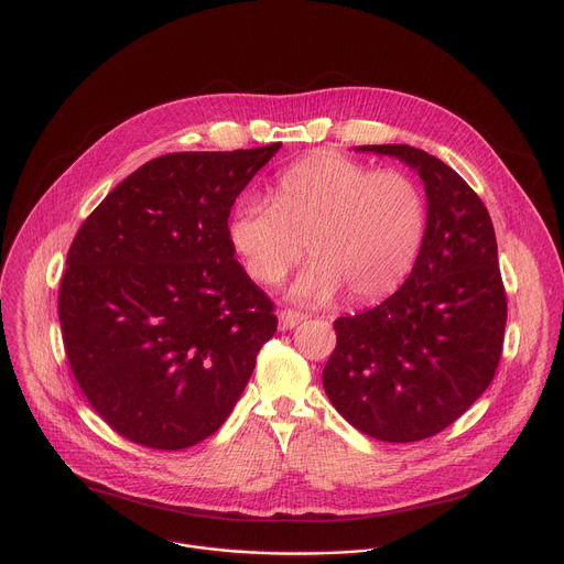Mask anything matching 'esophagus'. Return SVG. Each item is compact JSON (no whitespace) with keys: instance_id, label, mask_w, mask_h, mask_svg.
I'll return each instance as SVG.
<instances>
[{"instance_id":"1","label":"esophagus","mask_w":564,"mask_h":564,"mask_svg":"<svg viewBox=\"0 0 564 564\" xmlns=\"http://www.w3.org/2000/svg\"><path fill=\"white\" fill-rule=\"evenodd\" d=\"M278 319H280V330H289V328H295L304 319V315L297 311H280Z\"/></svg>"}]
</instances>
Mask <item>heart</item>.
<instances>
[{
	"label": "heart",
	"instance_id": "b5f03b06",
	"mask_svg": "<svg viewBox=\"0 0 564 564\" xmlns=\"http://www.w3.org/2000/svg\"><path fill=\"white\" fill-rule=\"evenodd\" d=\"M423 236L419 185L341 154L293 163L273 185V203L242 198L229 218L231 247L260 284H278L306 245L313 264L291 289L306 304H324L339 289L355 304L390 295L414 267Z\"/></svg>",
	"mask_w": 564,
	"mask_h": 564
}]
</instances>
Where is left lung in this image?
I'll return each mask as SVG.
<instances>
[{"label": "left lung", "instance_id": "8db88e82", "mask_svg": "<svg viewBox=\"0 0 564 564\" xmlns=\"http://www.w3.org/2000/svg\"><path fill=\"white\" fill-rule=\"evenodd\" d=\"M410 165L427 196L425 236L397 293L335 319L322 381L359 432L412 443L454 423L491 383L507 322L491 218L443 161L410 145H359Z\"/></svg>", "mask_w": 564, "mask_h": 564}]
</instances>
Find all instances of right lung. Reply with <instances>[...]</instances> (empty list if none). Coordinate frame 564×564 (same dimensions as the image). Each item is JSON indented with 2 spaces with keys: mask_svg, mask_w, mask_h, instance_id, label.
<instances>
[{
  "mask_svg": "<svg viewBox=\"0 0 564 564\" xmlns=\"http://www.w3.org/2000/svg\"><path fill=\"white\" fill-rule=\"evenodd\" d=\"M282 143L159 156L79 227L59 289L66 355L97 414L152 449L212 436L278 328L229 214Z\"/></svg>",
  "mask_w": 564,
  "mask_h": 564,
  "instance_id": "right-lung-1",
  "label": "right lung"
}]
</instances>
